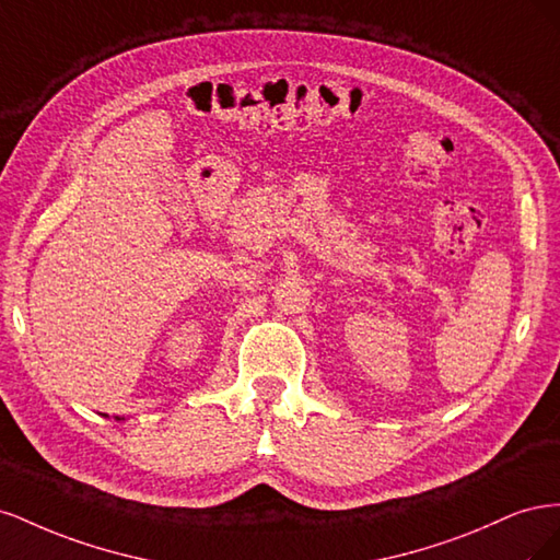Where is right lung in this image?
<instances>
[{"label": "right lung", "instance_id": "add662e5", "mask_svg": "<svg viewBox=\"0 0 560 560\" xmlns=\"http://www.w3.org/2000/svg\"><path fill=\"white\" fill-rule=\"evenodd\" d=\"M116 420H121V418H116Z\"/></svg>", "mask_w": 560, "mask_h": 560}]
</instances>
